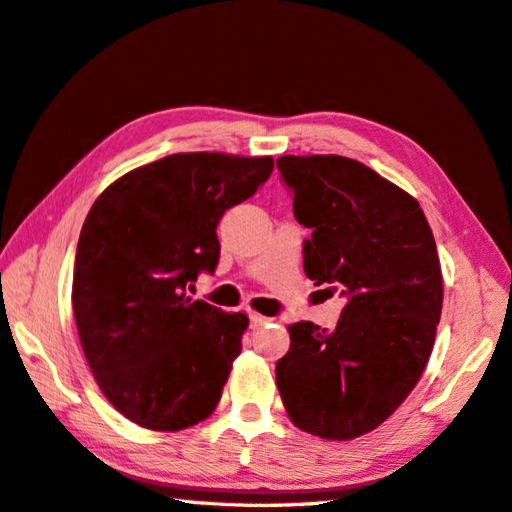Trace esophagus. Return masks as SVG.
Returning a JSON list of instances; mask_svg holds the SVG:
<instances>
[{"instance_id": "34e87169", "label": "esophagus", "mask_w": 512, "mask_h": 512, "mask_svg": "<svg viewBox=\"0 0 512 512\" xmlns=\"http://www.w3.org/2000/svg\"><path fill=\"white\" fill-rule=\"evenodd\" d=\"M272 318H268V316H261V314H251V325L257 329V327H264V325H268Z\"/></svg>"}]
</instances>
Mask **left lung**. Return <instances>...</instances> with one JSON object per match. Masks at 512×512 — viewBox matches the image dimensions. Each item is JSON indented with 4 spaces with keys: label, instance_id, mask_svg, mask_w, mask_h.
Returning <instances> with one entry per match:
<instances>
[{
    "label": "left lung",
    "instance_id": "obj_1",
    "mask_svg": "<svg viewBox=\"0 0 512 512\" xmlns=\"http://www.w3.org/2000/svg\"><path fill=\"white\" fill-rule=\"evenodd\" d=\"M277 168L312 229L305 275L347 299L334 331L288 327L277 388L299 430L351 441L406 401L430 360L443 310L436 242L419 202L360 161L285 154Z\"/></svg>",
    "mask_w": 512,
    "mask_h": 512
}]
</instances>
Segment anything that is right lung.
I'll return each mask as SVG.
<instances>
[{"mask_svg":"<svg viewBox=\"0 0 512 512\" xmlns=\"http://www.w3.org/2000/svg\"><path fill=\"white\" fill-rule=\"evenodd\" d=\"M272 168V157L178 152L117 178L93 202L71 305L95 382L133 423L178 432L216 410L248 316L185 288L216 270L220 218Z\"/></svg>","mask_w":512,"mask_h":512,"instance_id":"obj_1","label":"right lung"}]
</instances>
